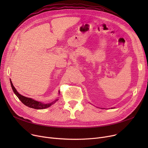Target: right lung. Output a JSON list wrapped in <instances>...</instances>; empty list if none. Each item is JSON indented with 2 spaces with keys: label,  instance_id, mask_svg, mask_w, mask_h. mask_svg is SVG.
Returning <instances> with one entry per match:
<instances>
[{
  "label": "right lung",
  "instance_id": "1",
  "mask_svg": "<svg viewBox=\"0 0 148 148\" xmlns=\"http://www.w3.org/2000/svg\"><path fill=\"white\" fill-rule=\"evenodd\" d=\"M10 82H11L12 89L14 92L15 93V94L16 95V96L18 98V99L21 101L22 103H23L25 106H26L29 107L33 108H35V109H43V108H46L47 107H49L50 106H51V105L55 103L56 101L58 100L56 99L55 101H53V102H51L50 103H48V104H43V103H41V102L36 101H35L34 99L24 97V96L20 95V94H18V92L17 91V90L15 89V88L13 86L11 81H10Z\"/></svg>",
  "mask_w": 148,
  "mask_h": 148
}]
</instances>
